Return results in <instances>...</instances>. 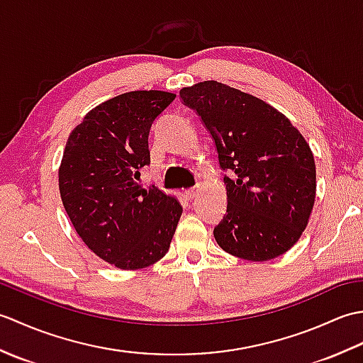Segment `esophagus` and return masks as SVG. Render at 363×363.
<instances>
[{
    "label": "esophagus",
    "instance_id": "1",
    "mask_svg": "<svg viewBox=\"0 0 363 363\" xmlns=\"http://www.w3.org/2000/svg\"><path fill=\"white\" fill-rule=\"evenodd\" d=\"M184 195H186V198H187V199H194V198H196V195H198V187H194V189H189V190H186V191H184Z\"/></svg>",
    "mask_w": 363,
    "mask_h": 363
}]
</instances>
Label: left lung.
Listing matches in <instances>:
<instances>
[{
  "mask_svg": "<svg viewBox=\"0 0 363 363\" xmlns=\"http://www.w3.org/2000/svg\"><path fill=\"white\" fill-rule=\"evenodd\" d=\"M209 130L228 207L213 229L226 252L265 262L289 251L309 221L317 172L309 145L274 107L217 81L179 91Z\"/></svg>",
  "mask_w": 363,
  "mask_h": 363,
  "instance_id": "1",
  "label": "left lung"
}]
</instances>
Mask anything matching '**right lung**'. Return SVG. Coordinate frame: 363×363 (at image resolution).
Instances as JSON below:
<instances>
[{
  "label": "right lung",
  "mask_w": 363,
  "mask_h": 363,
  "mask_svg": "<svg viewBox=\"0 0 363 363\" xmlns=\"http://www.w3.org/2000/svg\"><path fill=\"white\" fill-rule=\"evenodd\" d=\"M174 94L135 90L91 109L65 145L59 190L76 233L98 257L121 269L165 256L182 207L157 187L143 189L152 121Z\"/></svg>",
  "instance_id": "add662e5"
}]
</instances>
